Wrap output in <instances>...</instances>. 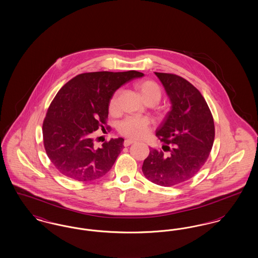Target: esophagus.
<instances>
[{"label": "esophagus", "instance_id": "esophagus-1", "mask_svg": "<svg viewBox=\"0 0 258 258\" xmlns=\"http://www.w3.org/2000/svg\"><path fill=\"white\" fill-rule=\"evenodd\" d=\"M135 141L134 140H131V139H126V140H124L123 141V146L124 147H127V146H130V145H132L133 143H135Z\"/></svg>", "mask_w": 258, "mask_h": 258}]
</instances>
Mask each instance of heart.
<instances>
[{"mask_svg": "<svg viewBox=\"0 0 258 258\" xmlns=\"http://www.w3.org/2000/svg\"><path fill=\"white\" fill-rule=\"evenodd\" d=\"M136 89L146 103L152 105L157 104L161 98L160 86L153 80H143L138 82ZM117 109V94H115L109 101V111L115 112ZM150 120L146 117L128 116L121 121L118 125V132L131 139H140L149 133Z\"/></svg>", "mask_w": 258, "mask_h": 258, "instance_id": "obj_1", "label": "heart"}]
</instances>
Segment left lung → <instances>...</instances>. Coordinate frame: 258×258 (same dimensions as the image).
I'll return each instance as SVG.
<instances>
[{
    "label": "left lung",
    "instance_id": "obj_1",
    "mask_svg": "<svg viewBox=\"0 0 258 258\" xmlns=\"http://www.w3.org/2000/svg\"><path fill=\"white\" fill-rule=\"evenodd\" d=\"M171 102L156 135L162 150L151 149L142 171L149 181L162 186L184 183L201 169L215 139V124L208 104L196 87L183 77L155 73Z\"/></svg>",
    "mask_w": 258,
    "mask_h": 258
}]
</instances>
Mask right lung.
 Wrapping results in <instances>:
<instances>
[{
	"mask_svg": "<svg viewBox=\"0 0 258 258\" xmlns=\"http://www.w3.org/2000/svg\"><path fill=\"white\" fill-rule=\"evenodd\" d=\"M144 74L97 72L76 75L52 100L42 124L45 152L60 173L79 182L94 181L113 166L123 148L122 137L94 146L92 133L109 127V101L117 89Z\"/></svg>",
	"mask_w": 258,
	"mask_h": 258,
	"instance_id": "1",
	"label": "right lung"
}]
</instances>
